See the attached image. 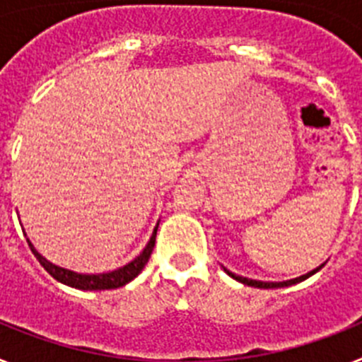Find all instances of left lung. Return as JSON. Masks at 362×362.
Here are the masks:
<instances>
[{
    "label": "left lung",
    "instance_id": "8db88e82",
    "mask_svg": "<svg viewBox=\"0 0 362 362\" xmlns=\"http://www.w3.org/2000/svg\"><path fill=\"white\" fill-rule=\"evenodd\" d=\"M322 267V264H321ZM321 267L315 268V270L308 272L306 276H300V277H296V279H290V281H283V283H263V281H254V279H246V277H241V276H235V274H232V272L226 270V274H228L230 277H233L235 281H239V283L243 284H248V286H254V288H283V286H290V284H296V283H300V281L308 279L310 276H313L315 272L321 270Z\"/></svg>",
    "mask_w": 362,
    "mask_h": 362
}]
</instances>
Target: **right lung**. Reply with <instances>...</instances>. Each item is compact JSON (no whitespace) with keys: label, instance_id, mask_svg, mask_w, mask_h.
I'll return each mask as SVG.
<instances>
[{"label":"right lung","instance_id":"1","mask_svg":"<svg viewBox=\"0 0 362 362\" xmlns=\"http://www.w3.org/2000/svg\"><path fill=\"white\" fill-rule=\"evenodd\" d=\"M156 233H158V226L153 228L152 238H150L148 245L145 246V250L134 259L132 263L124 264L123 268L114 272H108V274H98V276H85V274H76V272L65 270V268H59L56 264L49 263L47 259L41 254H37V250L32 246V243L28 241V246H30L32 254L36 255V259L40 261L41 267L49 272L54 279H57L59 283L69 284V286H74V288L79 290H112V288H119V286H124L127 283L137 277L141 274V270L145 268V264L148 263L150 254L153 250V245H156Z\"/></svg>","mask_w":362,"mask_h":362}]
</instances>
